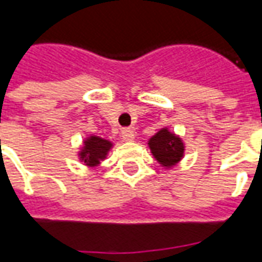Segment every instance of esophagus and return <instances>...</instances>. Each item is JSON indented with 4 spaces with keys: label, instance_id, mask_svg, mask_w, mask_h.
<instances>
[{
    "label": "esophagus",
    "instance_id": "34e87169",
    "mask_svg": "<svg viewBox=\"0 0 262 262\" xmlns=\"http://www.w3.org/2000/svg\"><path fill=\"white\" fill-rule=\"evenodd\" d=\"M135 137H136V135H135V130H133V129H123V130H122V139H123L125 142H133Z\"/></svg>",
    "mask_w": 262,
    "mask_h": 262
}]
</instances>
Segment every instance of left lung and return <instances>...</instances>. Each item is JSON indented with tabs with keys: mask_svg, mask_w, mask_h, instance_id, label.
I'll list each match as a JSON object with an SVG mask.
<instances>
[{
	"mask_svg": "<svg viewBox=\"0 0 262 262\" xmlns=\"http://www.w3.org/2000/svg\"><path fill=\"white\" fill-rule=\"evenodd\" d=\"M147 144L154 159L164 168H172L178 164L185 151V144L181 137L168 130V127L160 129L148 139Z\"/></svg>",
	"mask_w": 262,
	"mask_h": 262,
	"instance_id": "obj_1",
	"label": "left lung"
}]
</instances>
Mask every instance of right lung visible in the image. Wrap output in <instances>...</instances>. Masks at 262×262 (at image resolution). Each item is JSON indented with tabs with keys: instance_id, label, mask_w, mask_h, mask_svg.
Returning a JSON list of instances; mask_svg holds the SVG:
<instances>
[{
	"instance_id": "right-lung-1",
	"label": "right lung",
	"mask_w": 262,
	"mask_h": 262,
	"mask_svg": "<svg viewBox=\"0 0 262 262\" xmlns=\"http://www.w3.org/2000/svg\"><path fill=\"white\" fill-rule=\"evenodd\" d=\"M112 147H114L112 142L92 135V136L85 137V140L82 143V147L78 151V159L86 167L95 168L101 164V161L106 159L109 150Z\"/></svg>"
}]
</instances>
